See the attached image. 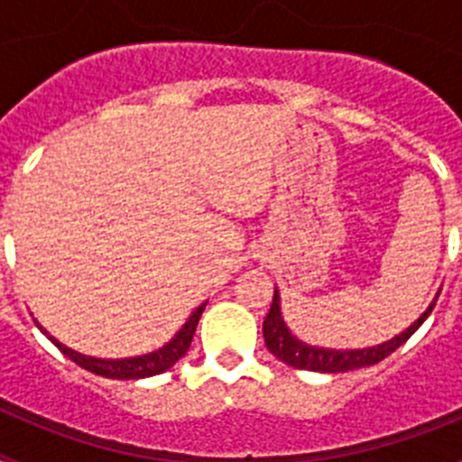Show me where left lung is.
<instances>
[{"label": "left lung", "instance_id": "8db88e82", "mask_svg": "<svg viewBox=\"0 0 462 462\" xmlns=\"http://www.w3.org/2000/svg\"><path fill=\"white\" fill-rule=\"evenodd\" d=\"M439 296V293H438ZM438 296L432 298V303L428 305L426 312L402 333H398L391 340L382 342V345L363 346V349H328V346H317L308 345V342L298 340L289 330L287 321L282 317V303H280V291L275 289L273 293V305L268 317L263 319V340L266 346L271 349V354L275 358H280L282 363H287L291 368L298 370H312V373H349V370L365 368V365H374L382 358L389 356L391 352H395L402 342L410 340L414 336V330L428 319V314L435 308V300Z\"/></svg>", "mask_w": 462, "mask_h": 462}]
</instances>
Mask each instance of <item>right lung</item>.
Segmentation results:
<instances>
[{
  "mask_svg": "<svg viewBox=\"0 0 462 462\" xmlns=\"http://www.w3.org/2000/svg\"><path fill=\"white\" fill-rule=\"evenodd\" d=\"M206 308V303L199 305L194 312L189 314V319L182 324V328L166 342L164 346H159L154 352L150 354H141V356H129V358H97V356H88V354H80L71 346L62 345V342L52 337L43 326L36 321V326L41 328V333L52 342V345L64 354V356L71 358L73 363H79L80 368L89 370L94 374H101V377L108 379H143V377H152V374H162L166 373L169 368H173L175 361H180L182 356L187 354L191 345V337H194V330L199 319H201V312Z\"/></svg>",
  "mask_w": 462,
  "mask_h": 462,
  "instance_id": "right-lung-1",
  "label": "right lung"
}]
</instances>
